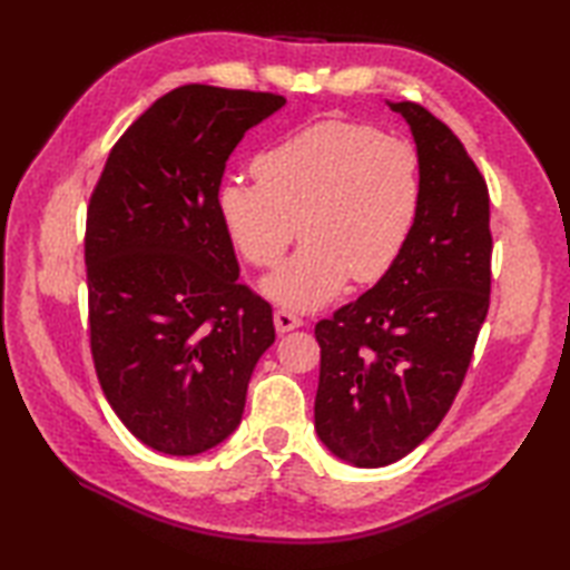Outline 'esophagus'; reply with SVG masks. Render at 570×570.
<instances>
[{
  "mask_svg": "<svg viewBox=\"0 0 570 570\" xmlns=\"http://www.w3.org/2000/svg\"><path fill=\"white\" fill-rule=\"evenodd\" d=\"M274 325H276L278 333H288V331H294V328H301V325H304V321H301L298 316H294L292 311L278 308V311H274Z\"/></svg>",
  "mask_w": 570,
  "mask_h": 570,
  "instance_id": "esophagus-1",
  "label": "esophagus"
}]
</instances>
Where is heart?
I'll use <instances>...</instances> for the list:
<instances>
[{
  "mask_svg": "<svg viewBox=\"0 0 570 570\" xmlns=\"http://www.w3.org/2000/svg\"><path fill=\"white\" fill-rule=\"evenodd\" d=\"M254 178L225 184L217 208L242 257L259 269L282 262L298 233L306 239L264 286L296 311L328 304L347 278H382L421 215L423 168L414 144L353 119L296 129L257 156Z\"/></svg>",
  "mask_w": 570,
  "mask_h": 570,
  "instance_id": "1",
  "label": "heart"
}]
</instances>
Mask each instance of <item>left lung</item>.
I'll return each instance as SVG.
<instances>
[{
    "label": "left lung",
    "mask_w": 570,
    "mask_h": 570,
    "mask_svg": "<svg viewBox=\"0 0 570 570\" xmlns=\"http://www.w3.org/2000/svg\"><path fill=\"white\" fill-rule=\"evenodd\" d=\"M414 131L423 203L377 286L316 323V431L360 468L396 463L439 429L463 386L490 308V193L451 127L390 102Z\"/></svg>",
    "instance_id": "obj_1"
}]
</instances>
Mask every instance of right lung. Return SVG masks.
<instances>
[{"label":"right lung","mask_w":570,"mask_h":570,"mask_svg":"<svg viewBox=\"0 0 570 570\" xmlns=\"http://www.w3.org/2000/svg\"><path fill=\"white\" fill-rule=\"evenodd\" d=\"M286 100L180 85L117 139L85 220L95 374L119 421L168 455L225 441L274 343L217 208L229 154Z\"/></svg>","instance_id":"add662e5"}]
</instances>
